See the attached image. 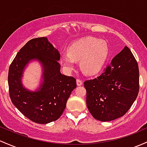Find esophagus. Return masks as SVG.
Here are the masks:
<instances>
[{"label": "esophagus", "instance_id": "esophagus-1", "mask_svg": "<svg viewBox=\"0 0 147 147\" xmlns=\"http://www.w3.org/2000/svg\"><path fill=\"white\" fill-rule=\"evenodd\" d=\"M76 84L78 86H81V85H82V80H80V79H77L76 80Z\"/></svg>", "mask_w": 147, "mask_h": 147}]
</instances>
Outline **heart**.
I'll return each instance as SVG.
<instances>
[{"label": "heart", "mask_w": 147, "mask_h": 147, "mask_svg": "<svg viewBox=\"0 0 147 147\" xmlns=\"http://www.w3.org/2000/svg\"><path fill=\"white\" fill-rule=\"evenodd\" d=\"M108 49L105 42L92 37L79 39L68 49V53L61 55V63L67 71L75 69L76 62L80 61L84 74L94 76L101 71L106 61Z\"/></svg>", "instance_id": "obj_1"}]
</instances>
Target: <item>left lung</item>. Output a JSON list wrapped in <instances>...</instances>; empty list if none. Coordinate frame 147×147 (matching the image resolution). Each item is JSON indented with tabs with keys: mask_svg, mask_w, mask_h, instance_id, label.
<instances>
[{
	"mask_svg": "<svg viewBox=\"0 0 147 147\" xmlns=\"http://www.w3.org/2000/svg\"><path fill=\"white\" fill-rule=\"evenodd\" d=\"M86 103L93 117L110 121L123 116L139 92V68L127 47L115 56L104 72L86 80Z\"/></svg>",
	"mask_w": 147,
	"mask_h": 147,
	"instance_id": "left-lung-1",
	"label": "left lung"
}]
</instances>
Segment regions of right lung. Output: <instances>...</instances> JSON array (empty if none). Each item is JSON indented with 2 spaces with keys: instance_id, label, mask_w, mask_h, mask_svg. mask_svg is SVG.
I'll return each mask as SVG.
<instances>
[{
  "instance_id": "right-lung-1",
  "label": "right lung",
  "mask_w": 147,
  "mask_h": 147,
  "mask_svg": "<svg viewBox=\"0 0 147 147\" xmlns=\"http://www.w3.org/2000/svg\"><path fill=\"white\" fill-rule=\"evenodd\" d=\"M60 54L47 37L31 39L21 49L9 66L8 85L11 100L25 117L37 123L45 124L60 118L69 96L76 87L74 77L60 72ZM42 67V81L35 91L22 83L25 67L32 61Z\"/></svg>"
}]
</instances>
